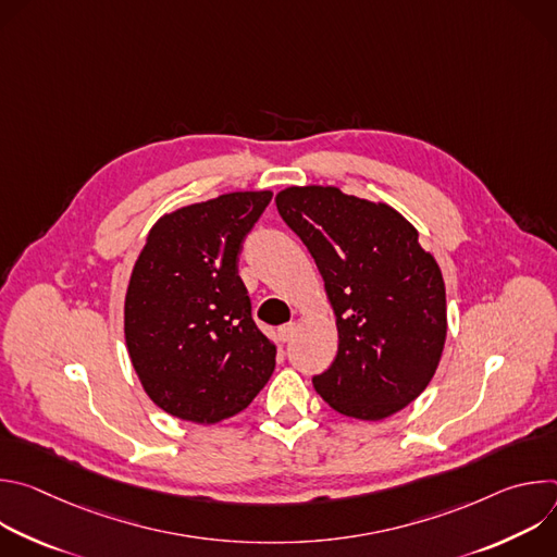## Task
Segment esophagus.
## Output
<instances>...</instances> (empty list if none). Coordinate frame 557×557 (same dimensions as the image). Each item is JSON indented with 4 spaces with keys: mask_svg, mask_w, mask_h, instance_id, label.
I'll use <instances>...</instances> for the list:
<instances>
[{
    "mask_svg": "<svg viewBox=\"0 0 557 557\" xmlns=\"http://www.w3.org/2000/svg\"><path fill=\"white\" fill-rule=\"evenodd\" d=\"M295 333H297V324H295V322H290V324L280 326L277 337H280V342H282V344H288V342L295 337Z\"/></svg>",
    "mask_w": 557,
    "mask_h": 557,
    "instance_id": "34e87169",
    "label": "esophagus"
}]
</instances>
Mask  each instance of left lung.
<instances>
[{
  "label": "left lung",
  "mask_w": 557,
  "mask_h": 557,
  "mask_svg": "<svg viewBox=\"0 0 557 557\" xmlns=\"http://www.w3.org/2000/svg\"><path fill=\"white\" fill-rule=\"evenodd\" d=\"M275 205L320 269L337 322V357L314 389L361 421L404 410L432 381L447 337L443 273L417 226L331 185L286 187Z\"/></svg>",
  "instance_id": "1"
}]
</instances>
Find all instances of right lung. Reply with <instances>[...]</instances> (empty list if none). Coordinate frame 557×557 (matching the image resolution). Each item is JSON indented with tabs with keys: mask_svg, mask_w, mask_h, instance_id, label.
Listing matches in <instances>:
<instances>
[{
	"mask_svg": "<svg viewBox=\"0 0 557 557\" xmlns=\"http://www.w3.org/2000/svg\"><path fill=\"white\" fill-rule=\"evenodd\" d=\"M273 191H233L156 220L125 293V344L149 399L213 425L243 412L275 370L237 256Z\"/></svg>",
	"mask_w": 557,
	"mask_h": 557,
	"instance_id": "add662e5",
	"label": "right lung"
}]
</instances>
